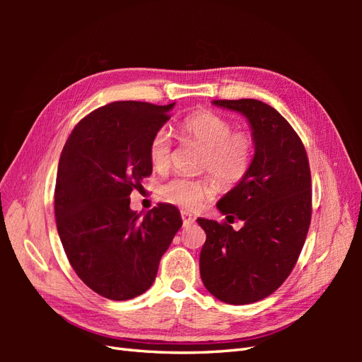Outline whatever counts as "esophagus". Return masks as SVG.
Wrapping results in <instances>:
<instances>
[{
    "label": "esophagus",
    "instance_id": "obj_1",
    "mask_svg": "<svg viewBox=\"0 0 362 362\" xmlns=\"http://www.w3.org/2000/svg\"><path fill=\"white\" fill-rule=\"evenodd\" d=\"M182 219H183V226H191L194 222L193 214H189L188 211H182Z\"/></svg>",
    "mask_w": 362,
    "mask_h": 362
}]
</instances>
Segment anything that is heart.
<instances>
[{"mask_svg": "<svg viewBox=\"0 0 362 362\" xmlns=\"http://www.w3.org/2000/svg\"><path fill=\"white\" fill-rule=\"evenodd\" d=\"M180 127L188 140L205 149L202 168L209 169L221 183L233 185L249 173L253 157L252 138L233 132L232 122L227 118L213 112H199L183 119ZM149 158L157 169H165L169 165L171 138L166 129L153 134L149 143ZM160 193L168 202L183 209H196L211 194V187L205 180L173 177L161 185Z\"/></svg>", "mask_w": 362, "mask_h": 362, "instance_id": "b5f03b06", "label": "heart"}]
</instances>
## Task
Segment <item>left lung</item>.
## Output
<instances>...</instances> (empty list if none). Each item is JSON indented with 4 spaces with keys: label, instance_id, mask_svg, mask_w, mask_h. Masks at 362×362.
<instances>
[{
    "label": "left lung",
    "instance_id": "obj_1",
    "mask_svg": "<svg viewBox=\"0 0 362 362\" xmlns=\"http://www.w3.org/2000/svg\"><path fill=\"white\" fill-rule=\"evenodd\" d=\"M249 122L253 157L244 179L216 206L240 230L197 218L206 240L199 258L204 286L230 305L271 296L294 269L311 221L308 157L289 122L257 99L211 101Z\"/></svg>",
    "mask_w": 362,
    "mask_h": 362
}]
</instances>
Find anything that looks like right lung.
I'll return each instance as SVG.
<instances>
[{"label": "right lung", "mask_w": 362, "mask_h": 362, "mask_svg": "<svg viewBox=\"0 0 362 362\" xmlns=\"http://www.w3.org/2000/svg\"><path fill=\"white\" fill-rule=\"evenodd\" d=\"M174 105L107 104L78 122L60 153L57 233L79 279L105 298L148 291L182 227L174 205L158 204L144 216L130 209L132 189L152 173L149 143Z\"/></svg>", "instance_id": "right-lung-1"}]
</instances>
